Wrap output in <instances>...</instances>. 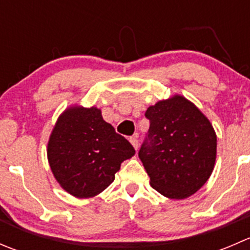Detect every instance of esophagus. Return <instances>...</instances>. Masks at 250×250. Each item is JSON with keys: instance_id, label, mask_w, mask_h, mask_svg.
Instances as JSON below:
<instances>
[{"instance_id": "esophagus-1", "label": "esophagus", "mask_w": 250, "mask_h": 250, "mask_svg": "<svg viewBox=\"0 0 250 250\" xmlns=\"http://www.w3.org/2000/svg\"><path fill=\"white\" fill-rule=\"evenodd\" d=\"M129 141H130V144L133 145V147H134L135 150H138V147H139V141H138V138L137 137H130Z\"/></svg>"}]
</instances>
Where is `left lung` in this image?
Returning <instances> with one entry per match:
<instances>
[{
  "mask_svg": "<svg viewBox=\"0 0 250 250\" xmlns=\"http://www.w3.org/2000/svg\"><path fill=\"white\" fill-rule=\"evenodd\" d=\"M150 121L139 158L161 195L183 200L207 183L216 158V134L208 118L181 95L145 112Z\"/></svg>",
  "mask_w": 250,
  "mask_h": 250,
  "instance_id": "left-lung-1",
  "label": "left lung"
}]
</instances>
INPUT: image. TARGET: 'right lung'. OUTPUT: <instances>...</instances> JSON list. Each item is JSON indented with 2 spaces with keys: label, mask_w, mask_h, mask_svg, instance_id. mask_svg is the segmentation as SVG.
<instances>
[{
  "label": "right lung",
  "mask_w": 250,
  "mask_h": 250,
  "mask_svg": "<svg viewBox=\"0 0 250 250\" xmlns=\"http://www.w3.org/2000/svg\"><path fill=\"white\" fill-rule=\"evenodd\" d=\"M135 150L103 120L97 107H69L49 137L48 162L62 188L77 198L94 197L115 180L121 163Z\"/></svg>",
  "instance_id": "right-lung-1"
}]
</instances>
